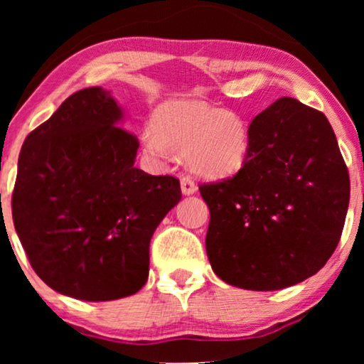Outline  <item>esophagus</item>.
I'll use <instances>...</instances> for the list:
<instances>
[{"label":"esophagus","mask_w":364,"mask_h":364,"mask_svg":"<svg viewBox=\"0 0 364 364\" xmlns=\"http://www.w3.org/2000/svg\"><path fill=\"white\" fill-rule=\"evenodd\" d=\"M181 188L183 196H192L197 192V183L192 181L191 177H182L181 178Z\"/></svg>","instance_id":"1"}]
</instances>
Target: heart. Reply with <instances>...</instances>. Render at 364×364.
Here are the masks:
<instances>
[{"instance_id": "heart-1", "label": "heart", "mask_w": 364, "mask_h": 364, "mask_svg": "<svg viewBox=\"0 0 364 364\" xmlns=\"http://www.w3.org/2000/svg\"><path fill=\"white\" fill-rule=\"evenodd\" d=\"M142 146L154 157L187 154L188 167L198 176L225 178L245 166L252 142L238 114L198 101H172L157 109L154 131L142 134Z\"/></svg>"}]
</instances>
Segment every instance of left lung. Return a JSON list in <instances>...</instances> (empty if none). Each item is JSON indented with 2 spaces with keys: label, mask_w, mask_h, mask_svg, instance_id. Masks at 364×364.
I'll use <instances>...</instances> for the list:
<instances>
[{
  "label": "left lung",
  "mask_w": 364,
  "mask_h": 364,
  "mask_svg": "<svg viewBox=\"0 0 364 364\" xmlns=\"http://www.w3.org/2000/svg\"><path fill=\"white\" fill-rule=\"evenodd\" d=\"M235 176L198 187L210 210L205 248L232 287L273 291L320 272L340 242L350 176L325 114L282 97L253 119Z\"/></svg>",
  "instance_id": "8db88e82"
}]
</instances>
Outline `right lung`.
<instances>
[{"mask_svg": "<svg viewBox=\"0 0 364 364\" xmlns=\"http://www.w3.org/2000/svg\"><path fill=\"white\" fill-rule=\"evenodd\" d=\"M122 122L111 92L82 89L19 152L14 228L38 277L76 300L141 290L151 238L182 197L176 177L134 167L139 142Z\"/></svg>", "mask_w": 364, "mask_h": 364, "instance_id": "right-lung-1", "label": "right lung"}]
</instances>
